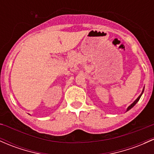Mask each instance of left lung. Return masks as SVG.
<instances>
[{"label": "left lung", "mask_w": 154, "mask_h": 154, "mask_svg": "<svg viewBox=\"0 0 154 154\" xmlns=\"http://www.w3.org/2000/svg\"><path fill=\"white\" fill-rule=\"evenodd\" d=\"M144 88H145V87H144V88H143V91H142L141 94H140V95L139 96H138V97H137V99H136V100H135V101H134V102L132 103V104H130V105L129 106V107H127V109H126V112H127V111H129V109H131V108H132L133 107H134V106L135 105V104H137V102H138V101H139V100H140V97H141V96H142V95H143V91H144Z\"/></svg>", "instance_id": "8db88e82"}]
</instances>
